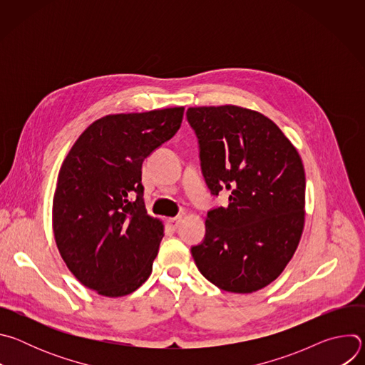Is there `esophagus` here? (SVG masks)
Listing matches in <instances>:
<instances>
[{"label":"esophagus","instance_id":"obj_1","mask_svg":"<svg viewBox=\"0 0 365 365\" xmlns=\"http://www.w3.org/2000/svg\"><path fill=\"white\" fill-rule=\"evenodd\" d=\"M180 221H182V215H178V217H175V218H170L168 222H169L170 228H173V230H178V228H179V224H180Z\"/></svg>","mask_w":365,"mask_h":365}]
</instances>
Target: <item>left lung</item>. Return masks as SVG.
I'll list each match as a JSON object with an SVG mask.
<instances>
[{
	"instance_id": "1",
	"label": "left lung",
	"mask_w": 365,
	"mask_h": 365,
	"mask_svg": "<svg viewBox=\"0 0 365 365\" xmlns=\"http://www.w3.org/2000/svg\"><path fill=\"white\" fill-rule=\"evenodd\" d=\"M186 118L207 187L214 196L230 192V205L207 212L205 238L190 250L196 267L225 292H257L282 274L303 232L300 155L270 118L252 110L195 107Z\"/></svg>"
}]
</instances>
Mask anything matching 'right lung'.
<instances>
[{"label":"right lung","mask_w":365,"mask_h":365,"mask_svg":"<svg viewBox=\"0 0 365 365\" xmlns=\"http://www.w3.org/2000/svg\"><path fill=\"white\" fill-rule=\"evenodd\" d=\"M183 107L107 115L75 141L53 196V232L72 274L102 296L137 290L151 274L163 224L143 199L147 155L180 128Z\"/></svg>","instance_id":"right-lung-1"}]
</instances>
